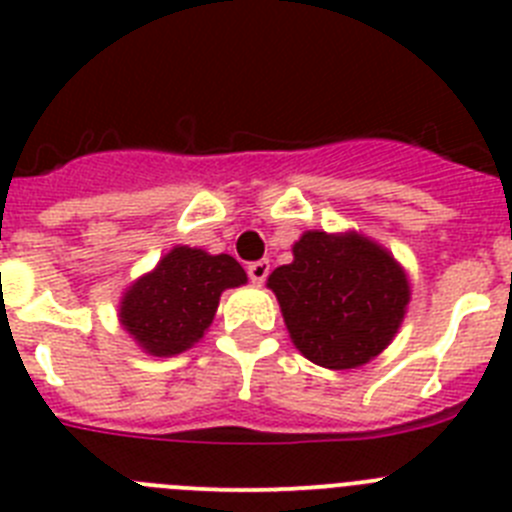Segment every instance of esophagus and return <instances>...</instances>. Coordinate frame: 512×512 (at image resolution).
Listing matches in <instances>:
<instances>
[{
  "label": "esophagus",
  "mask_w": 512,
  "mask_h": 512,
  "mask_svg": "<svg viewBox=\"0 0 512 512\" xmlns=\"http://www.w3.org/2000/svg\"><path fill=\"white\" fill-rule=\"evenodd\" d=\"M268 273H270L268 260H257V262H250V265H247V275H250V281L257 283V286H260V283H265Z\"/></svg>",
  "instance_id": "esophagus-1"
}]
</instances>
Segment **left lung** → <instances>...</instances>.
Segmentation results:
<instances>
[{
	"label": "left lung",
	"mask_w": 512,
	"mask_h": 512,
	"mask_svg": "<svg viewBox=\"0 0 512 512\" xmlns=\"http://www.w3.org/2000/svg\"><path fill=\"white\" fill-rule=\"evenodd\" d=\"M291 250L293 262L268 275V288L296 350L330 371L384 353L412 296L397 257L358 231L309 229Z\"/></svg>",
	"instance_id": "left-lung-1"
}]
</instances>
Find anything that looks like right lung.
<instances>
[{"label": "right lung", "instance_id": "add662e5", "mask_svg": "<svg viewBox=\"0 0 512 512\" xmlns=\"http://www.w3.org/2000/svg\"><path fill=\"white\" fill-rule=\"evenodd\" d=\"M244 283L247 273L231 255L175 244L123 291L118 322L146 355L172 358L206 335L221 293Z\"/></svg>", "mask_w": 512, "mask_h": 512}]
</instances>
